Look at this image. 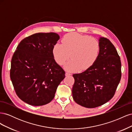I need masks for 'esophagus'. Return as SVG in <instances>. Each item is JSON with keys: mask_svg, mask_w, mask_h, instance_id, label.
Masks as SVG:
<instances>
[{"mask_svg": "<svg viewBox=\"0 0 132 132\" xmlns=\"http://www.w3.org/2000/svg\"><path fill=\"white\" fill-rule=\"evenodd\" d=\"M65 76H70V75H71V74H70V73H68V72H66L65 73Z\"/></svg>", "mask_w": 132, "mask_h": 132, "instance_id": "esophagus-1", "label": "esophagus"}]
</instances>
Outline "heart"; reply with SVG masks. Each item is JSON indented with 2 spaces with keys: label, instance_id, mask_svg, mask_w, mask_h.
I'll return each mask as SVG.
<instances>
[{
  "label": "heart",
  "instance_id": "1",
  "mask_svg": "<svg viewBox=\"0 0 132 132\" xmlns=\"http://www.w3.org/2000/svg\"><path fill=\"white\" fill-rule=\"evenodd\" d=\"M62 43L55 44L52 48V54L55 61L59 65L64 64L70 55L71 60L65 65L68 71L88 69L94 65L99 56V42L89 36L69 33L64 36Z\"/></svg>",
  "mask_w": 132,
  "mask_h": 132
}]
</instances>
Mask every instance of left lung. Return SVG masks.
Returning a JSON list of instances; mask_svg holds the SVG:
<instances>
[{"label": "left lung", "instance_id": "obj_1", "mask_svg": "<svg viewBox=\"0 0 132 132\" xmlns=\"http://www.w3.org/2000/svg\"><path fill=\"white\" fill-rule=\"evenodd\" d=\"M100 51L94 65L84 72L73 75L74 100L86 108L101 106L113 97L121 78V63L109 39L100 37Z\"/></svg>", "mask_w": 132, "mask_h": 132}]
</instances>
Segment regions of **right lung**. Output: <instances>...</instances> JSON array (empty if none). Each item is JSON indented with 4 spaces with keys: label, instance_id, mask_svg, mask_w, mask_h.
Listing matches in <instances>:
<instances>
[{
    "label": "right lung",
    "instance_id": "obj_1",
    "mask_svg": "<svg viewBox=\"0 0 132 132\" xmlns=\"http://www.w3.org/2000/svg\"><path fill=\"white\" fill-rule=\"evenodd\" d=\"M59 39L56 33H37L23 39L11 62L10 79L16 94L32 106H42L54 97L65 71L55 61L53 46Z\"/></svg>",
    "mask_w": 132,
    "mask_h": 132
}]
</instances>
